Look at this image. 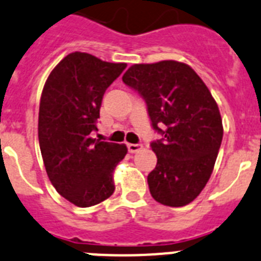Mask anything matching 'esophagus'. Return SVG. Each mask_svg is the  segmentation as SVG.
<instances>
[{
  "instance_id": "34e87169",
  "label": "esophagus",
  "mask_w": 261,
  "mask_h": 261,
  "mask_svg": "<svg viewBox=\"0 0 261 261\" xmlns=\"http://www.w3.org/2000/svg\"><path fill=\"white\" fill-rule=\"evenodd\" d=\"M126 148H128L129 153H137L142 149L141 144H126Z\"/></svg>"
}]
</instances>
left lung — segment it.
<instances>
[{
    "label": "left lung",
    "mask_w": 261,
    "mask_h": 261,
    "mask_svg": "<svg viewBox=\"0 0 261 261\" xmlns=\"http://www.w3.org/2000/svg\"><path fill=\"white\" fill-rule=\"evenodd\" d=\"M122 82L145 100L152 128L162 136L150 142L157 155L150 194L165 206H186L206 186L223 139L215 100L191 67L175 61L133 64Z\"/></svg>",
    "instance_id": "obj_1"
}]
</instances>
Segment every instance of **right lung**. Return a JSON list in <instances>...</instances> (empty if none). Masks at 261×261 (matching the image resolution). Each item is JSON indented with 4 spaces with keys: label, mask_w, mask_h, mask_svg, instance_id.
<instances>
[{
    "label": "right lung",
    "mask_w": 261,
    "mask_h": 261,
    "mask_svg": "<svg viewBox=\"0 0 261 261\" xmlns=\"http://www.w3.org/2000/svg\"><path fill=\"white\" fill-rule=\"evenodd\" d=\"M86 53H72L48 75L39 104L38 137L51 184L79 207L113 194V170L126 146L92 139L107 88L125 70Z\"/></svg>",
    "instance_id": "obj_1"
}]
</instances>
